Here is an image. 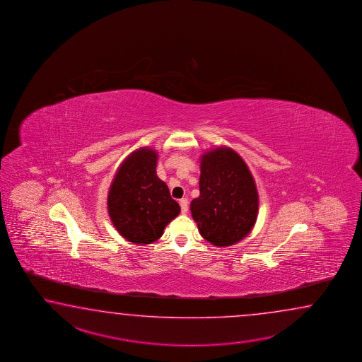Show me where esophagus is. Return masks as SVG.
Listing matches in <instances>:
<instances>
[{
  "mask_svg": "<svg viewBox=\"0 0 362 362\" xmlns=\"http://www.w3.org/2000/svg\"><path fill=\"white\" fill-rule=\"evenodd\" d=\"M180 206H181V212L186 214L187 208H189V202H187L186 198H182V199L180 200Z\"/></svg>",
  "mask_w": 362,
  "mask_h": 362,
  "instance_id": "1",
  "label": "esophagus"
}]
</instances>
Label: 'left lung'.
Returning <instances> with one entry per match:
<instances>
[{
  "label": "left lung",
  "mask_w": 362,
  "mask_h": 362,
  "mask_svg": "<svg viewBox=\"0 0 362 362\" xmlns=\"http://www.w3.org/2000/svg\"><path fill=\"white\" fill-rule=\"evenodd\" d=\"M199 190L190 211L203 238L214 246H233L251 233L259 212V194L238 153L218 146L202 155Z\"/></svg>",
  "instance_id": "obj_1"
}]
</instances>
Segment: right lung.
I'll list each match as a JSON object with an SVG mask.
<instances>
[{
	"instance_id": "obj_1",
	"label": "right lung",
	"mask_w": 362,
	"mask_h": 362,
	"mask_svg": "<svg viewBox=\"0 0 362 362\" xmlns=\"http://www.w3.org/2000/svg\"><path fill=\"white\" fill-rule=\"evenodd\" d=\"M158 153L141 147L116 170L107 195L108 216L117 233L134 245H150L180 215L177 202L156 175Z\"/></svg>"
}]
</instances>
